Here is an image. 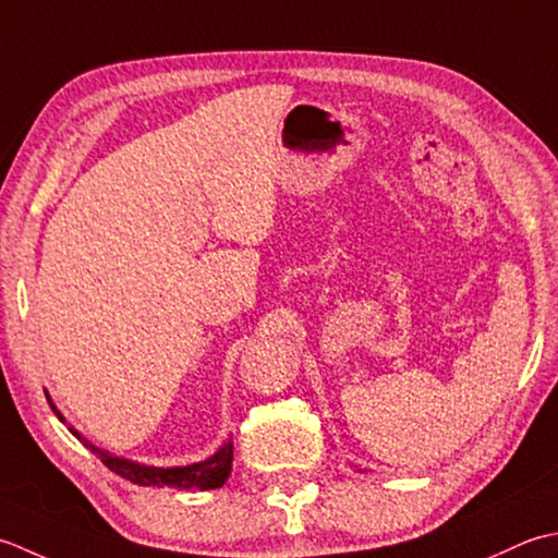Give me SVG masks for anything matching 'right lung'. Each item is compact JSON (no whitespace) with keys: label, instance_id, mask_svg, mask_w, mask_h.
<instances>
[{"label":"right lung","instance_id":"obj_1","mask_svg":"<svg viewBox=\"0 0 558 558\" xmlns=\"http://www.w3.org/2000/svg\"><path fill=\"white\" fill-rule=\"evenodd\" d=\"M45 397H48V402L52 407V412L57 414V418L64 424L66 418L62 416L60 409L54 407L50 395L45 392ZM70 434L82 440L86 448H90V452H96L100 462H104L108 470L120 474L122 480H130L132 484H140V486H175V488H199V492H207V488L223 486L233 470V440L231 438L202 462L183 464V468H154V464H142V462L128 460V458H118V454L94 446V442L86 440L74 426H70Z\"/></svg>","mask_w":558,"mask_h":558}]
</instances>
